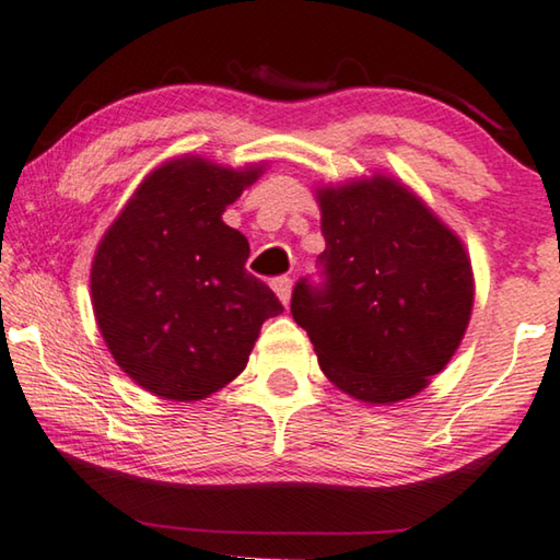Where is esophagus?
<instances>
[{"instance_id":"34e87169","label":"esophagus","mask_w":560,"mask_h":560,"mask_svg":"<svg viewBox=\"0 0 560 560\" xmlns=\"http://www.w3.org/2000/svg\"><path fill=\"white\" fill-rule=\"evenodd\" d=\"M271 289L277 291L279 302H281L283 306H289V302H291V279H289V277L273 279V281H271Z\"/></svg>"}]
</instances>
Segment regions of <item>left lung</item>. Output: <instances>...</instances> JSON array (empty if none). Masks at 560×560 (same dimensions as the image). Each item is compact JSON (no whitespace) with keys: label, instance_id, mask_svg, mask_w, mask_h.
Returning a JSON list of instances; mask_svg holds the SVG:
<instances>
[{"label":"left lung","instance_id":"8db88e82","mask_svg":"<svg viewBox=\"0 0 560 560\" xmlns=\"http://www.w3.org/2000/svg\"><path fill=\"white\" fill-rule=\"evenodd\" d=\"M324 287L299 281L291 314L334 387L370 405L415 397L453 360L475 302L470 256L385 173L316 188Z\"/></svg>","mask_w":560,"mask_h":560}]
</instances>
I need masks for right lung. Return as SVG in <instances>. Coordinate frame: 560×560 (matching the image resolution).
<instances>
[{
  "instance_id": "right-lung-1",
  "label": "right lung",
  "mask_w": 560,
  "mask_h": 560,
  "mask_svg": "<svg viewBox=\"0 0 560 560\" xmlns=\"http://www.w3.org/2000/svg\"><path fill=\"white\" fill-rule=\"evenodd\" d=\"M264 165L180 155L150 171L100 238L90 269L97 329L120 370L171 402L203 399L246 370L283 312L246 271L248 241L223 211Z\"/></svg>"
}]
</instances>
